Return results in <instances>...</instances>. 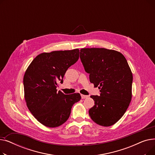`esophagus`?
<instances>
[{
  "label": "esophagus",
  "instance_id": "obj_1",
  "mask_svg": "<svg viewBox=\"0 0 155 155\" xmlns=\"http://www.w3.org/2000/svg\"><path fill=\"white\" fill-rule=\"evenodd\" d=\"M88 96V95H81V97H82V99H86L87 98Z\"/></svg>",
  "mask_w": 155,
  "mask_h": 155
}]
</instances>
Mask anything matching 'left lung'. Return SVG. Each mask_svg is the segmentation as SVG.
Masks as SVG:
<instances>
[{"label": "left lung", "instance_id": "left-lung-1", "mask_svg": "<svg viewBox=\"0 0 155 155\" xmlns=\"http://www.w3.org/2000/svg\"><path fill=\"white\" fill-rule=\"evenodd\" d=\"M80 58L90 82L100 89L91 95L89 116L97 124L110 126L123 117L132 97L133 74L124 55L105 48H82Z\"/></svg>", "mask_w": 155, "mask_h": 155}]
</instances>
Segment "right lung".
<instances>
[{
	"label": "right lung",
	"instance_id": "1",
	"mask_svg": "<svg viewBox=\"0 0 155 155\" xmlns=\"http://www.w3.org/2000/svg\"><path fill=\"white\" fill-rule=\"evenodd\" d=\"M79 50L43 53L32 60L24 76V97L27 106L40 123L49 127L63 124L71 107L81 99L80 94L57 92L68 68L79 58Z\"/></svg>",
	"mask_w": 155,
	"mask_h": 155
}]
</instances>
